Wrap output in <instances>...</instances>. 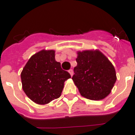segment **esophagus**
Returning <instances> with one entry per match:
<instances>
[{
    "label": "esophagus",
    "instance_id": "1",
    "mask_svg": "<svg viewBox=\"0 0 135 135\" xmlns=\"http://www.w3.org/2000/svg\"><path fill=\"white\" fill-rule=\"evenodd\" d=\"M69 73H70V75H71V76H73V71L72 69H70L69 71Z\"/></svg>",
    "mask_w": 135,
    "mask_h": 135
}]
</instances>
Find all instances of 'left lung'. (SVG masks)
<instances>
[{"label":"left lung","mask_w":135,"mask_h":135,"mask_svg":"<svg viewBox=\"0 0 135 135\" xmlns=\"http://www.w3.org/2000/svg\"><path fill=\"white\" fill-rule=\"evenodd\" d=\"M72 80L81 96L101 100L110 93L117 80L114 66L99 50L78 51Z\"/></svg>","instance_id":"left-lung-1"}]
</instances>
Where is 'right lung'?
<instances>
[{"instance_id":"add662e5","label":"right lung","mask_w":135,"mask_h":135,"mask_svg":"<svg viewBox=\"0 0 135 135\" xmlns=\"http://www.w3.org/2000/svg\"><path fill=\"white\" fill-rule=\"evenodd\" d=\"M22 89L36 104L45 105L60 97L64 81L71 78L55 61V51L43 49L33 55L21 74Z\"/></svg>"}]
</instances>
